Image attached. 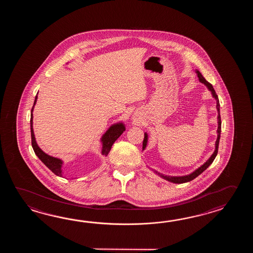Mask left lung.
<instances>
[{
	"instance_id": "left-lung-1",
	"label": "left lung",
	"mask_w": 253,
	"mask_h": 253,
	"mask_svg": "<svg viewBox=\"0 0 253 253\" xmlns=\"http://www.w3.org/2000/svg\"><path fill=\"white\" fill-rule=\"evenodd\" d=\"M195 72H196V74H197V77H198V79H199L200 82L203 83V84H205V86H207V88H208V89L210 90L211 93V96H212L213 98H215V100H216V109H217V112H218V117H217L218 128H217V139H216V142H215V150L214 152H213V154L211 156L210 158H209L207 161L205 162L203 166H201L199 168H197L196 170H194V172H191L190 174H187V175H183V176H170V175H165V174L160 173V172H158L157 171L154 170V172H156L157 175H159L160 177L165 179V180H167L168 182H171V183H187V182H190V181L194 180V178L197 177L202 172H204L208 167H210L211 165V163L213 162L215 157L217 156V154H218V147H219V142H220V131H221V120H220V103H219V98H218V96L216 95V92H215L214 88H213L212 85L205 80V78H204V76L201 74V72H200L199 70H195ZM147 141H148V134L145 132V138H144V141H143V150H145V147H146Z\"/></svg>"
}]
</instances>
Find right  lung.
<instances>
[{
	"instance_id": "right-lung-1",
	"label": "right lung",
	"mask_w": 253,
	"mask_h": 253,
	"mask_svg": "<svg viewBox=\"0 0 253 253\" xmlns=\"http://www.w3.org/2000/svg\"><path fill=\"white\" fill-rule=\"evenodd\" d=\"M38 96L36 95L34 104H33V108H32V112H31V134H32V145H33L34 153L36 154V156H38L40 160L42 162L43 164L48 167V169L54 172L56 175H58L59 177H63V172H62V166H63V161L59 158L54 157V156H49L48 154H46L45 152H43L40 146H39L36 138H35V134L33 132V108L35 104L37 102ZM126 130V126L123 122H119L113 124L106 131V133L103 134L100 138V142L102 144V150L101 154L103 156H108L109 151L111 150V147L113 145L115 141L119 138L121 134H123Z\"/></svg>"
}]
</instances>
